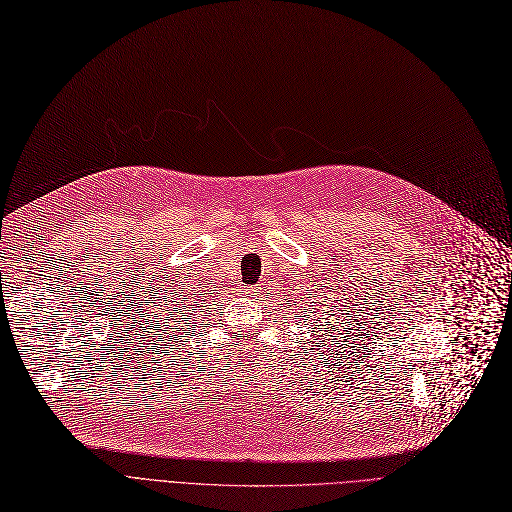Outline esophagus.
Here are the masks:
<instances>
[{"label":"esophagus","mask_w":512,"mask_h":512,"mask_svg":"<svg viewBox=\"0 0 512 512\" xmlns=\"http://www.w3.org/2000/svg\"><path fill=\"white\" fill-rule=\"evenodd\" d=\"M259 294H261V286H259V284L245 288V297H249V299H253V301L259 299Z\"/></svg>","instance_id":"1"}]
</instances>
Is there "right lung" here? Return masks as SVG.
<instances>
[{"instance_id":"obj_1","label":"right lung","mask_w":512,"mask_h":512,"mask_svg":"<svg viewBox=\"0 0 512 512\" xmlns=\"http://www.w3.org/2000/svg\"><path fill=\"white\" fill-rule=\"evenodd\" d=\"M172 294V292H170ZM170 303H176V301H170V297H168V303H164V301H161V315H159V321H164V326H161V328H164V332H172L176 338L174 340H178V338H182V334L184 332H188V326H182L184 322L181 321L182 318L185 319V321H188V319H191V317H184L182 315V309H176V305L172 307ZM168 304L169 307L166 308L165 305ZM186 336H191V334H186Z\"/></svg>"}]
</instances>
